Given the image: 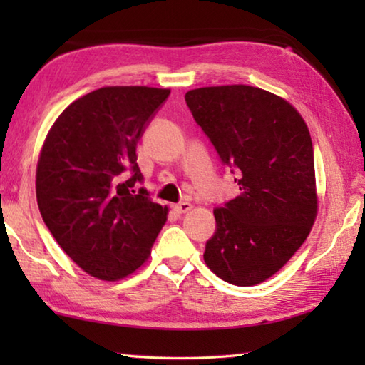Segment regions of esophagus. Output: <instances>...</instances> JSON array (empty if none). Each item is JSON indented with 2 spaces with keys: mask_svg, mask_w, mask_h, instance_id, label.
Returning a JSON list of instances; mask_svg holds the SVG:
<instances>
[{
  "mask_svg": "<svg viewBox=\"0 0 365 365\" xmlns=\"http://www.w3.org/2000/svg\"><path fill=\"white\" fill-rule=\"evenodd\" d=\"M193 206H191V202L188 201H183V202H178V205H174V211L177 214H187L188 211H191Z\"/></svg>",
  "mask_w": 365,
  "mask_h": 365,
  "instance_id": "esophagus-1",
  "label": "esophagus"
}]
</instances>
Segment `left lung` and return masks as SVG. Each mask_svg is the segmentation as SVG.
Here are the masks:
<instances>
[{"label":"left lung","instance_id":"1","mask_svg":"<svg viewBox=\"0 0 365 365\" xmlns=\"http://www.w3.org/2000/svg\"><path fill=\"white\" fill-rule=\"evenodd\" d=\"M185 101L222 163L237 169L242 191L214 209L205 262L232 285H257L293 257L316 222L311 133L292 104L257 86H202Z\"/></svg>","mask_w":365,"mask_h":365}]
</instances>
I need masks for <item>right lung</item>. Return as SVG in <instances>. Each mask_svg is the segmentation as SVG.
Here are the masks:
<instances>
[{"instance_id": "add662e5", "label": "right lung", "mask_w": 365, "mask_h": 365, "mask_svg": "<svg viewBox=\"0 0 365 365\" xmlns=\"http://www.w3.org/2000/svg\"><path fill=\"white\" fill-rule=\"evenodd\" d=\"M169 88L103 86L78 98L53 123L36 164V202L63 251L95 279L115 282L151 255L168 206L153 202L137 143ZM130 168L132 178L125 172Z\"/></svg>"}]
</instances>
